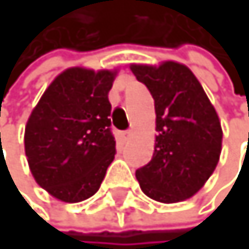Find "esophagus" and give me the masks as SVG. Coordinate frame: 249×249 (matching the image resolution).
I'll return each mask as SVG.
<instances>
[{"instance_id": "1", "label": "esophagus", "mask_w": 249, "mask_h": 249, "mask_svg": "<svg viewBox=\"0 0 249 249\" xmlns=\"http://www.w3.org/2000/svg\"><path fill=\"white\" fill-rule=\"evenodd\" d=\"M131 137H132V131H131V129H129V131H123V132H122V139H123L124 142H127Z\"/></svg>"}]
</instances>
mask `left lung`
Here are the masks:
<instances>
[{
  "mask_svg": "<svg viewBox=\"0 0 249 249\" xmlns=\"http://www.w3.org/2000/svg\"><path fill=\"white\" fill-rule=\"evenodd\" d=\"M131 71L154 98L157 131L153 159L135 171V178L151 199L181 203L203 189L220 160L218 114L184 64H131Z\"/></svg>",
  "mask_w": 249,
  "mask_h": 249,
  "instance_id": "1",
  "label": "left lung"
}]
</instances>
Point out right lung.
<instances>
[{
	"label": "right lung",
	"mask_w": 249,
	"mask_h": 249,
	"mask_svg": "<svg viewBox=\"0 0 249 249\" xmlns=\"http://www.w3.org/2000/svg\"><path fill=\"white\" fill-rule=\"evenodd\" d=\"M118 70L71 67L32 109L24 153L36 182L59 201L79 203L100 189L115 157L109 90Z\"/></svg>",
	"instance_id": "add662e5"
}]
</instances>
